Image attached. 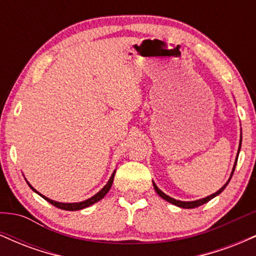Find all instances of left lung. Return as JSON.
<instances>
[{"label":"left lung","mask_w":256,"mask_h":256,"mask_svg":"<svg viewBox=\"0 0 256 256\" xmlns=\"http://www.w3.org/2000/svg\"><path fill=\"white\" fill-rule=\"evenodd\" d=\"M240 144H242V134H240V140L238 152H237L236 161H234V168H232V172H231V176H230V178H228V180L226 182V183L224 184V186H222V188H220V189L218 190V192H214V194H212V195L207 196V198H204L196 200V201H179V200H176V198H171V196L166 195V194L164 192H161V190L158 189V185L155 184L154 182H152V185H154V189H155V192H158V195L160 196V198H162L164 200H166L167 202H170V204H172L177 206V207L185 208V210H190V208H196V207H200V206H202V204H207L208 201H210V200L216 198V196H218L219 194H222V192H224V189H225V188L228 186V182H230V179H231V177H232V174H234V167H236V164H237V158H238V154H240Z\"/></svg>","instance_id":"obj_1"}]
</instances>
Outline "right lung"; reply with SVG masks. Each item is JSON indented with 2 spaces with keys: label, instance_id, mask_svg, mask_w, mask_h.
<instances>
[{
  "label": "right lung",
  "instance_id": "obj_1",
  "mask_svg": "<svg viewBox=\"0 0 256 256\" xmlns=\"http://www.w3.org/2000/svg\"><path fill=\"white\" fill-rule=\"evenodd\" d=\"M114 176H116V171H114L113 173H112V176H110V180H108V183L106 184L102 188V189L100 190V192H98V194H95V195H94L92 198H90L85 200V201H82V202H73V204H64V202H58V201H54V200H50V198H46V196L42 195V194H40V192H38L37 190L34 189V188L32 186V185H31L30 183H28V180H26V182H28V186H30L31 189L34 190V192L38 194V195H40V196H42V198H43L44 200H46V201H48L49 204H52V206H55V207L60 208V210H84V208L89 207V206L94 204H96V202H98L100 200H102V198H104V196L107 195V192H110V189L112 184H113V179H114Z\"/></svg>",
  "mask_w": 256,
  "mask_h": 256
}]
</instances>
